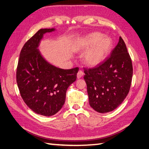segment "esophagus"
Wrapping results in <instances>:
<instances>
[{
	"label": "esophagus",
	"instance_id": "obj_1",
	"mask_svg": "<svg viewBox=\"0 0 149 149\" xmlns=\"http://www.w3.org/2000/svg\"><path fill=\"white\" fill-rule=\"evenodd\" d=\"M84 75V73L83 71H81V70H79L78 72V74H77V78L79 79V78H81L82 77V76Z\"/></svg>",
	"mask_w": 149,
	"mask_h": 149
}]
</instances>
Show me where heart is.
<instances>
[{
	"label": "heart",
	"mask_w": 149,
	"mask_h": 149,
	"mask_svg": "<svg viewBox=\"0 0 149 149\" xmlns=\"http://www.w3.org/2000/svg\"><path fill=\"white\" fill-rule=\"evenodd\" d=\"M112 46V40L101 33L95 32L84 39V49H89L84 56V61L89 66H96L109 55Z\"/></svg>",
	"instance_id": "b5f03b06"
}]
</instances>
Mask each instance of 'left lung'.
Wrapping results in <instances>:
<instances>
[{
	"label": "left lung",
	"instance_id": "left-lung-1",
	"mask_svg": "<svg viewBox=\"0 0 149 149\" xmlns=\"http://www.w3.org/2000/svg\"><path fill=\"white\" fill-rule=\"evenodd\" d=\"M89 105L100 113L116 109L123 102L131 86L133 68L123 39L111 55L91 68H84Z\"/></svg>",
	"mask_w": 149,
	"mask_h": 149
}]
</instances>
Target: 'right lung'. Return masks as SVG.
<instances>
[{
	"mask_svg": "<svg viewBox=\"0 0 149 149\" xmlns=\"http://www.w3.org/2000/svg\"><path fill=\"white\" fill-rule=\"evenodd\" d=\"M54 29L39 30L32 36L20 53L16 80L20 96L35 113L51 116L64 105L66 90L77 78L78 67L60 69L49 64L37 47L44 33Z\"/></svg>",
	"mask_w": 149,
	"mask_h": 149,
	"instance_id": "right-lung-1",
	"label": "right lung"
}]
</instances>
